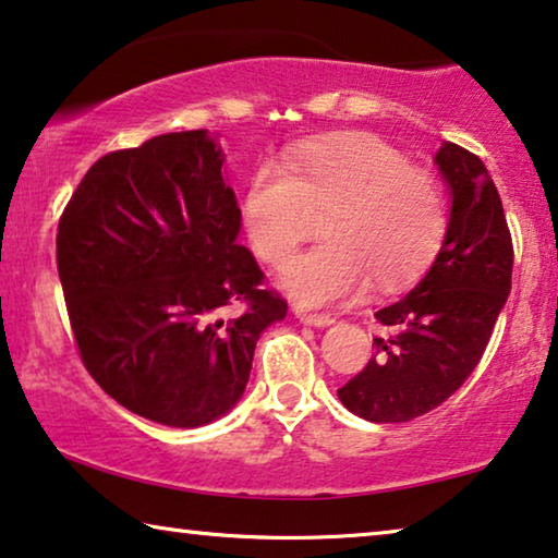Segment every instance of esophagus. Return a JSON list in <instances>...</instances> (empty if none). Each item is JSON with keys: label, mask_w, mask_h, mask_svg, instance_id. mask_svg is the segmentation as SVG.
Instances as JSON below:
<instances>
[{"label": "esophagus", "mask_w": 558, "mask_h": 558, "mask_svg": "<svg viewBox=\"0 0 558 558\" xmlns=\"http://www.w3.org/2000/svg\"><path fill=\"white\" fill-rule=\"evenodd\" d=\"M295 318L301 320L305 326H316V328H324V326H331L333 318L326 316V313H308L303 308H295Z\"/></svg>", "instance_id": "1"}]
</instances>
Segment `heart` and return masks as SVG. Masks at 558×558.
Segmentation results:
<instances>
[{
    "instance_id": "heart-1",
    "label": "heart",
    "mask_w": 558,
    "mask_h": 558,
    "mask_svg": "<svg viewBox=\"0 0 558 558\" xmlns=\"http://www.w3.org/2000/svg\"><path fill=\"white\" fill-rule=\"evenodd\" d=\"M324 211L318 247L298 255L280 282L298 303L333 305L366 282L389 290L412 280L445 238L447 209L437 177L407 163L374 133L311 138L250 171L240 215L255 255L282 265Z\"/></svg>"
}]
</instances>
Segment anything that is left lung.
<instances>
[{
	"mask_svg": "<svg viewBox=\"0 0 558 558\" xmlns=\"http://www.w3.org/2000/svg\"><path fill=\"white\" fill-rule=\"evenodd\" d=\"M435 163L452 202L442 247L410 293L374 313L391 333L374 339L364 372L339 389L341 404L368 422H410L452 397L511 293L513 242L488 169L450 141Z\"/></svg>",
	"mask_w": 558,
	"mask_h": 558,
	"instance_id": "left-lung-1",
	"label": "left lung"
}]
</instances>
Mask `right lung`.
Listing matches in <instances>:
<instances>
[{"instance_id": "1", "label": "right lung", "mask_w": 558, "mask_h": 558, "mask_svg": "<svg viewBox=\"0 0 558 558\" xmlns=\"http://www.w3.org/2000/svg\"><path fill=\"white\" fill-rule=\"evenodd\" d=\"M207 131L106 154L58 225L77 351L106 395L169 427H202L245 395L255 343L288 303L240 245L242 215Z\"/></svg>"}]
</instances>
